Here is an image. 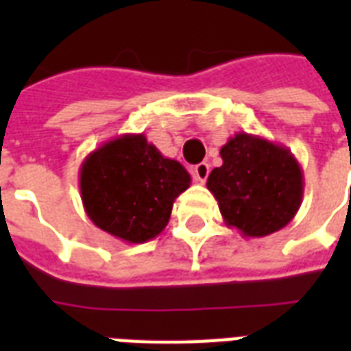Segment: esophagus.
I'll use <instances>...</instances> for the list:
<instances>
[{
    "label": "esophagus",
    "mask_w": 351,
    "mask_h": 351,
    "mask_svg": "<svg viewBox=\"0 0 351 351\" xmlns=\"http://www.w3.org/2000/svg\"><path fill=\"white\" fill-rule=\"evenodd\" d=\"M208 175H209V165L206 164V162H202V164H198L193 167V176H195V180L200 182V184H204V182L208 180Z\"/></svg>",
    "instance_id": "obj_1"
}]
</instances>
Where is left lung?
Here are the masks:
<instances>
[{
	"label": "left lung",
	"instance_id": "left-lung-1",
	"mask_svg": "<svg viewBox=\"0 0 351 351\" xmlns=\"http://www.w3.org/2000/svg\"><path fill=\"white\" fill-rule=\"evenodd\" d=\"M222 165L208 176L226 226L261 239L288 226L304 195V176L293 153L266 138L237 132L220 149Z\"/></svg>",
	"mask_w": 351,
	"mask_h": 351
}]
</instances>
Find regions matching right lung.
Masks as SVG:
<instances>
[{
    "label": "right lung",
    "mask_w": 351,
    "mask_h": 351,
    "mask_svg": "<svg viewBox=\"0 0 351 351\" xmlns=\"http://www.w3.org/2000/svg\"><path fill=\"white\" fill-rule=\"evenodd\" d=\"M189 184L186 167L165 158L143 134H121L101 143L80 167L87 217L127 244L158 237L169 222L173 202Z\"/></svg>",
    "instance_id": "add662e5"
}]
</instances>
